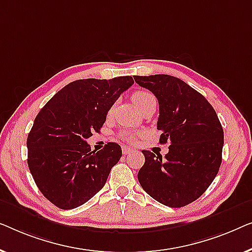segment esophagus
I'll return each instance as SVG.
<instances>
[{
  "mask_svg": "<svg viewBox=\"0 0 252 252\" xmlns=\"http://www.w3.org/2000/svg\"><path fill=\"white\" fill-rule=\"evenodd\" d=\"M133 150L131 147H127V146H123L122 147V152H123V154H129V153H131V152H132Z\"/></svg>",
  "mask_w": 252,
  "mask_h": 252,
  "instance_id": "1",
  "label": "esophagus"
}]
</instances>
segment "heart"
Returning <instances> with one entry per match:
<instances>
[{
	"label": "heart",
	"mask_w": 252,
	"mask_h": 252,
	"mask_svg": "<svg viewBox=\"0 0 252 252\" xmlns=\"http://www.w3.org/2000/svg\"><path fill=\"white\" fill-rule=\"evenodd\" d=\"M131 98H132L133 104L136 105L139 109L143 108L144 106L147 104V102H150L151 100H154L155 99V97L151 94V92L145 91V90H138L136 92H133L132 97ZM121 136L123 137V139H126L127 141H132L134 138V134L132 132H129V131L123 132Z\"/></svg>",
	"instance_id": "b5f03b06"
}]
</instances>
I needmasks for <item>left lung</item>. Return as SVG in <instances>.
<instances>
[{
	"label": "left lung",
	"instance_id": "left-lung-1",
	"mask_svg": "<svg viewBox=\"0 0 252 252\" xmlns=\"http://www.w3.org/2000/svg\"><path fill=\"white\" fill-rule=\"evenodd\" d=\"M134 81L158 98L160 143H170L164 158L143 151L145 163L138 180L160 203L185 207L207 190L220 168V121L210 102L178 77L158 74L134 76Z\"/></svg>",
	"mask_w": 252,
	"mask_h": 252
}]
</instances>
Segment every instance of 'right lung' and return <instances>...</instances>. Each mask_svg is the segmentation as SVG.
Segmentation results:
<instances>
[{
	"label": "right lung",
	"mask_w": 252,
	"mask_h": 252,
	"mask_svg": "<svg viewBox=\"0 0 252 252\" xmlns=\"http://www.w3.org/2000/svg\"><path fill=\"white\" fill-rule=\"evenodd\" d=\"M131 76L76 80L63 87L38 112L28 133V168L41 193L56 207L69 210L94 196L120 161L119 144L95 152L87 143L99 132Z\"/></svg>",
	"instance_id": "add662e5"
}]
</instances>
